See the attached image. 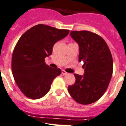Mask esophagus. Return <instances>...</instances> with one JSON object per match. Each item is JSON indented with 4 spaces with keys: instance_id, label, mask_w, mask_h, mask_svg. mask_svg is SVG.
I'll use <instances>...</instances> for the list:
<instances>
[{
    "instance_id": "1",
    "label": "esophagus",
    "mask_w": 126,
    "mask_h": 126,
    "mask_svg": "<svg viewBox=\"0 0 126 126\" xmlns=\"http://www.w3.org/2000/svg\"><path fill=\"white\" fill-rule=\"evenodd\" d=\"M62 75H66V74H68V73H67V72H65V71H64V70H62Z\"/></svg>"
}]
</instances>
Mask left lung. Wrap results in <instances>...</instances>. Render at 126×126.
I'll return each mask as SVG.
<instances>
[{
	"mask_svg": "<svg viewBox=\"0 0 126 126\" xmlns=\"http://www.w3.org/2000/svg\"><path fill=\"white\" fill-rule=\"evenodd\" d=\"M70 36L78 44L79 61L83 62L84 74H75L76 82L68 91L77 103L89 105L98 100L108 88L113 72V60L107 43L89 31H74Z\"/></svg>",
	"mask_w": 126,
	"mask_h": 126,
	"instance_id": "obj_1",
	"label": "left lung"
}]
</instances>
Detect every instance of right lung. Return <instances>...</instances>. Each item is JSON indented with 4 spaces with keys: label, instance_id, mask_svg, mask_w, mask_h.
Returning a JSON list of instances; mask_svg holds the SVG:
<instances>
[{
    "label": "right lung",
    "instance_id": "add662e5",
    "mask_svg": "<svg viewBox=\"0 0 126 126\" xmlns=\"http://www.w3.org/2000/svg\"><path fill=\"white\" fill-rule=\"evenodd\" d=\"M69 32L39 24L19 38L12 54V70L16 84L27 97L38 99L45 96L52 81L60 75L61 70L50 68L45 58L51 55L55 43Z\"/></svg>",
    "mask_w": 126,
    "mask_h": 126
}]
</instances>
